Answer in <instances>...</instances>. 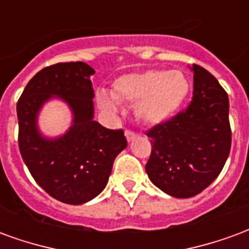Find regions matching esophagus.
Returning a JSON list of instances; mask_svg holds the SVG:
<instances>
[{
	"mask_svg": "<svg viewBox=\"0 0 249 249\" xmlns=\"http://www.w3.org/2000/svg\"><path fill=\"white\" fill-rule=\"evenodd\" d=\"M125 137L128 141H133L136 139V133L132 130H125Z\"/></svg>",
	"mask_w": 249,
	"mask_h": 249,
	"instance_id": "obj_1",
	"label": "esophagus"
}]
</instances>
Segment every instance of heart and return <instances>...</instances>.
<instances>
[{
  "label": "heart",
  "mask_w": 249,
  "mask_h": 249,
  "mask_svg": "<svg viewBox=\"0 0 249 249\" xmlns=\"http://www.w3.org/2000/svg\"><path fill=\"white\" fill-rule=\"evenodd\" d=\"M189 92L191 82L183 71H146L117 78L112 94L97 93V105L105 113L117 114L120 103L135 104L136 119L142 124L159 125L183 108Z\"/></svg>",
  "instance_id": "b5f03b06"
}]
</instances>
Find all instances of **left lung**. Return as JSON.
I'll return each instance as SVG.
<instances>
[{
  "mask_svg": "<svg viewBox=\"0 0 249 249\" xmlns=\"http://www.w3.org/2000/svg\"><path fill=\"white\" fill-rule=\"evenodd\" d=\"M193 98L187 110L152 128L148 178L169 196L188 198L213 183L231 151L228 94L208 71L189 66Z\"/></svg>",
  "mask_w": 249,
  "mask_h": 249,
  "instance_id": "left-lung-1",
  "label": "left lung"
}]
</instances>
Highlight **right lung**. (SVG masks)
Here are the masks:
<instances>
[{
    "label": "right lung",
    "mask_w": 249,
    "mask_h": 249,
    "mask_svg": "<svg viewBox=\"0 0 249 249\" xmlns=\"http://www.w3.org/2000/svg\"><path fill=\"white\" fill-rule=\"evenodd\" d=\"M85 62H60L44 68L24 89L17 103L18 146L24 162L46 193L58 201L80 205L103 192L114 159L128 142L121 129L94 121L90 76ZM60 99L72 113L65 134L45 136L38 116L46 102Z\"/></svg>",
    "instance_id": "right-lung-1"
}]
</instances>
